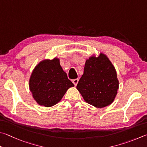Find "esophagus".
Here are the masks:
<instances>
[{
	"instance_id": "34e87169",
	"label": "esophagus",
	"mask_w": 147,
	"mask_h": 147,
	"mask_svg": "<svg viewBox=\"0 0 147 147\" xmlns=\"http://www.w3.org/2000/svg\"><path fill=\"white\" fill-rule=\"evenodd\" d=\"M78 80H79L78 78H76V79L73 80H72V82H73V83L74 84V85H75V86H76L77 84H78Z\"/></svg>"
}]
</instances>
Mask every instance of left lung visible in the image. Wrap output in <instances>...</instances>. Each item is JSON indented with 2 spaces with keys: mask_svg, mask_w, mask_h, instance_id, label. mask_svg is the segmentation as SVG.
I'll list each match as a JSON object with an SVG mask.
<instances>
[{
  "mask_svg": "<svg viewBox=\"0 0 147 147\" xmlns=\"http://www.w3.org/2000/svg\"><path fill=\"white\" fill-rule=\"evenodd\" d=\"M76 89L85 102L103 108L113 102L118 93L119 81L115 67L102 53L85 61L84 74Z\"/></svg>",
  "mask_w": 147,
  "mask_h": 147,
  "instance_id": "left-lung-1",
  "label": "left lung"
}]
</instances>
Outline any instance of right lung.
Returning a JSON list of instances; mask_svg holds the SVG:
<instances>
[{
  "mask_svg": "<svg viewBox=\"0 0 147 147\" xmlns=\"http://www.w3.org/2000/svg\"><path fill=\"white\" fill-rule=\"evenodd\" d=\"M74 84L60 64V59H45L34 68L29 81V90L38 105L50 107L62 100Z\"/></svg>",
  "mask_w": 147,
  "mask_h": 147,
  "instance_id": "add662e5",
  "label": "right lung"
}]
</instances>
